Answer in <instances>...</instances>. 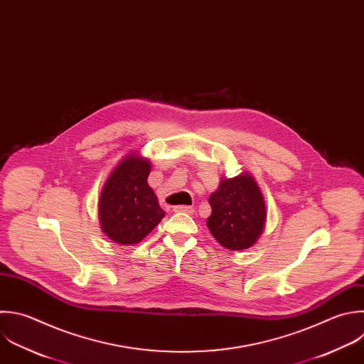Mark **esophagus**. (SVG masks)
Masks as SVG:
<instances>
[{
    "label": "esophagus",
    "mask_w": 364,
    "mask_h": 364,
    "mask_svg": "<svg viewBox=\"0 0 364 364\" xmlns=\"http://www.w3.org/2000/svg\"><path fill=\"white\" fill-rule=\"evenodd\" d=\"M173 210L175 212H183V213H189V215H192L195 210H193V208L192 206H188V205H178V206H175L173 208Z\"/></svg>",
    "instance_id": "34e87169"
}]
</instances>
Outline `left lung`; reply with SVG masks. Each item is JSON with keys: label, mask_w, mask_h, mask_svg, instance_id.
<instances>
[{"label": "left lung", "mask_w": 364, "mask_h": 364, "mask_svg": "<svg viewBox=\"0 0 364 364\" xmlns=\"http://www.w3.org/2000/svg\"><path fill=\"white\" fill-rule=\"evenodd\" d=\"M212 213L208 228L230 250L250 247L260 236L266 219L263 196L250 175L223 179L209 198Z\"/></svg>", "instance_id": "1"}]
</instances>
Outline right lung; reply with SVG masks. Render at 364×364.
I'll use <instances>...</instances> for the list:
<instances>
[{
	"label": "right lung",
	"instance_id": "right-lung-1",
	"mask_svg": "<svg viewBox=\"0 0 364 364\" xmlns=\"http://www.w3.org/2000/svg\"><path fill=\"white\" fill-rule=\"evenodd\" d=\"M149 161L127 156L111 173L100 198L102 230L119 245L142 240L165 216L148 185Z\"/></svg>",
	"mask_w": 364,
	"mask_h": 364
}]
</instances>
